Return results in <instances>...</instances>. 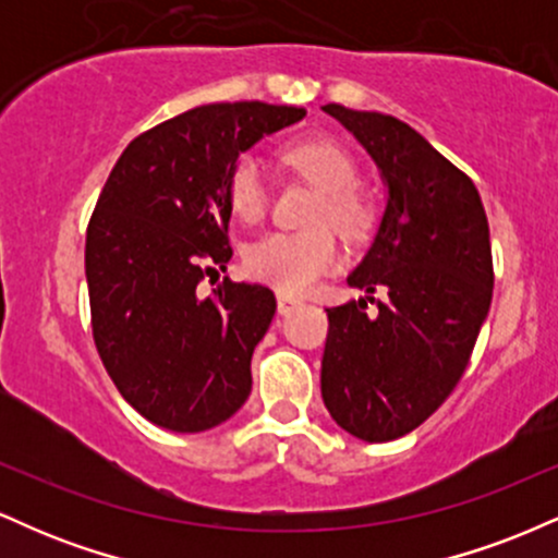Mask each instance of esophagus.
Wrapping results in <instances>:
<instances>
[{
	"instance_id": "obj_1",
	"label": "esophagus",
	"mask_w": 558,
	"mask_h": 558,
	"mask_svg": "<svg viewBox=\"0 0 558 558\" xmlns=\"http://www.w3.org/2000/svg\"><path fill=\"white\" fill-rule=\"evenodd\" d=\"M299 304H301V299L291 296V293H278V312H280V315H288V312L296 310Z\"/></svg>"
}]
</instances>
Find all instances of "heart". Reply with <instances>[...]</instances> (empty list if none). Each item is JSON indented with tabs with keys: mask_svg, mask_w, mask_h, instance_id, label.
I'll use <instances>...</instances> for the list:
<instances>
[{
	"mask_svg": "<svg viewBox=\"0 0 558 558\" xmlns=\"http://www.w3.org/2000/svg\"><path fill=\"white\" fill-rule=\"evenodd\" d=\"M283 162L299 175L323 189L312 226H336L341 233H367L375 220V198L360 185V165L354 155L330 136H306L283 149ZM228 207L241 222L265 217L267 189L259 165L241 157L228 175ZM341 262V246L330 228L272 230L257 239L243 254V265L252 278L286 293H304L323 275Z\"/></svg>",
	"mask_w": 558,
	"mask_h": 558,
	"instance_id": "1",
	"label": "heart"
}]
</instances>
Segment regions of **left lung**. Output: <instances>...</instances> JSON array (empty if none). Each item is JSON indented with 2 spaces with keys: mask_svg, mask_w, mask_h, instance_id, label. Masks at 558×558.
I'll return each mask as SVG.
<instances>
[{
  "mask_svg": "<svg viewBox=\"0 0 558 558\" xmlns=\"http://www.w3.org/2000/svg\"><path fill=\"white\" fill-rule=\"evenodd\" d=\"M323 110L360 138L388 183L375 243L349 275L367 299L328 310L323 401L345 433L383 444L430 417L470 364L493 299L488 217L470 175L414 128L341 105Z\"/></svg>",
  "mask_w": 558,
  "mask_h": 558,
  "instance_id": "left-lung-1",
  "label": "left lung"
}]
</instances>
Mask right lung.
<instances>
[{
	"mask_svg": "<svg viewBox=\"0 0 558 558\" xmlns=\"http://www.w3.org/2000/svg\"><path fill=\"white\" fill-rule=\"evenodd\" d=\"M301 107L204 105L144 131L120 155L86 230L92 330L120 396L155 425L202 433L252 393V354L270 328L275 293L226 270L228 175Z\"/></svg>",
	"mask_w": 558,
	"mask_h": 558,
	"instance_id": "obj_1",
	"label": "right lung"
}]
</instances>
